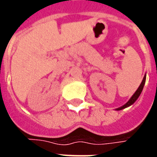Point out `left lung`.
I'll use <instances>...</instances> for the list:
<instances>
[{"instance_id":"1","label":"left lung","mask_w":157,"mask_h":157,"mask_svg":"<svg viewBox=\"0 0 157 157\" xmlns=\"http://www.w3.org/2000/svg\"><path fill=\"white\" fill-rule=\"evenodd\" d=\"M145 78H146V75L144 76V78H143V80H142V82L140 83V86L138 87V89L136 90V92L134 93V95L132 96L131 98L129 99L128 102L125 103L124 105H123L122 107H120V108H118V109H116V110H122V109H125V108H127V107H128V106L132 105V104H133V103H134V102L138 99V98L140 97V93H141L142 90H143L144 85H145Z\"/></svg>"}]
</instances>
